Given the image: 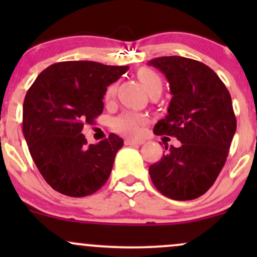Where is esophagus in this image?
Wrapping results in <instances>:
<instances>
[{
	"label": "esophagus",
	"instance_id": "34e87169",
	"mask_svg": "<svg viewBox=\"0 0 257 257\" xmlns=\"http://www.w3.org/2000/svg\"><path fill=\"white\" fill-rule=\"evenodd\" d=\"M124 144L126 146H129V145H143L144 141L143 140H133V139H125Z\"/></svg>",
	"mask_w": 257,
	"mask_h": 257
}]
</instances>
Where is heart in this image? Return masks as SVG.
I'll use <instances>...</instances> for the list:
<instances>
[{
  "label": "heart",
  "instance_id": "obj_1",
  "mask_svg": "<svg viewBox=\"0 0 257 257\" xmlns=\"http://www.w3.org/2000/svg\"><path fill=\"white\" fill-rule=\"evenodd\" d=\"M138 78L143 83L145 89L151 94L155 90H161L163 88V82L162 78L159 77L158 73H156L153 70L147 69V67H143L138 71ZM114 91H116V85L111 84L108 85L106 89L105 98L111 99L113 96ZM144 123V117L138 116L134 113H123L117 118L113 119L112 122V126L116 132L120 133V134L125 135V137H135L140 132L141 124Z\"/></svg>",
  "mask_w": 257,
  "mask_h": 257
}]
</instances>
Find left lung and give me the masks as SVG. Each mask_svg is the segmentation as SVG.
I'll return each instance as SVG.
<instances>
[{
    "mask_svg": "<svg viewBox=\"0 0 257 257\" xmlns=\"http://www.w3.org/2000/svg\"><path fill=\"white\" fill-rule=\"evenodd\" d=\"M149 65L166 75L173 94L168 114L153 132L181 143L149 168L150 176L168 198L196 199L214 185L226 163L237 129L231 95L200 61L174 55L152 59Z\"/></svg>",
    "mask_w": 257,
    "mask_h": 257,
    "instance_id": "1",
    "label": "left lung"
}]
</instances>
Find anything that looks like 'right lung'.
<instances>
[{
    "instance_id": "add662e5",
    "label": "right lung",
    "mask_w": 257,
    "mask_h": 257,
    "mask_svg": "<svg viewBox=\"0 0 257 257\" xmlns=\"http://www.w3.org/2000/svg\"><path fill=\"white\" fill-rule=\"evenodd\" d=\"M129 66L95 61H61L47 67L29 88L23 105V133L47 184L70 197L100 190L110 176L123 140L110 134L88 145L84 124L104 110V94Z\"/></svg>"
}]
</instances>
